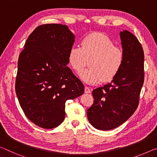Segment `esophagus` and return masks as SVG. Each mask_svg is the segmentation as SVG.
I'll list each match as a JSON object with an SVG mask.
<instances>
[{
  "mask_svg": "<svg viewBox=\"0 0 157 157\" xmlns=\"http://www.w3.org/2000/svg\"><path fill=\"white\" fill-rule=\"evenodd\" d=\"M91 92V89H90L89 87L85 86V88H84V93H85V94H90Z\"/></svg>",
  "mask_w": 157,
  "mask_h": 157,
  "instance_id": "34e87169",
  "label": "esophagus"
}]
</instances>
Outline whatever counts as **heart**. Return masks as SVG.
I'll return each mask as SVG.
<instances>
[{
    "mask_svg": "<svg viewBox=\"0 0 157 157\" xmlns=\"http://www.w3.org/2000/svg\"><path fill=\"white\" fill-rule=\"evenodd\" d=\"M81 46H71L68 62L76 73L80 72L88 62L89 67L79 74L82 81L94 85L116 78L123 66L124 54L109 37L101 33L89 34L82 39Z\"/></svg>",
    "mask_w": 157,
    "mask_h": 157,
    "instance_id": "1",
    "label": "heart"
}]
</instances>
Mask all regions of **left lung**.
<instances>
[{"instance_id": "1", "label": "left lung", "mask_w": 157, "mask_h": 157, "mask_svg": "<svg viewBox=\"0 0 157 157\" xmlns=\"http://www.w3.org/2000/svg\"><path fill=\"white\" fill-rule=\"evenodd\" d=\"M124 54L123 66L110 83L92 91L94 104L87 118L95 128L111 130L129 118L139 105L144 82V52L141 44L127 30L120 33Z\"/></svg>"}]
</instances>
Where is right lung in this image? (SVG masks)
Segmentation results:
<instances>
[{
  "label": "right lung",
  "instance_id": "obj_1",
  "mask_svg": "<svg viewBox=\"0 0 157 157\" xmlns=\"http://www.w3.org/2000/svg\"><path fill=\"white\" fill-rule=\"evenodd\" d=\"M75 37L66 25H39L20 53L16 94L27 118L42 128L59 125L66 101L84 92L83 84L66 66Z\"/></svg>",
  "mask_w": 157,
  "mask_h": 157
}]
</instances>
